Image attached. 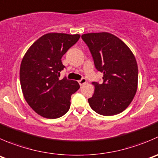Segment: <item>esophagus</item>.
Masks as SVG:
<instances>
[{"label":"esophagus","instance_id":"obj_1","mask_svg":"<svg viewBox=\"0 0 158 158\" xmlns=\"http://www.w3.org/2000/svg\"><path fill=\"white\" fill-rule=\"evenodd\" d=\"M79 85H84L85 83H86V79H85V78H82L80 80H79Z\"/></svg>","mask_w":158,"mask_h":158}]
</instances>
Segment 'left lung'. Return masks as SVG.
Here are the masks:
<instances>
[{"mask_svg":"<svg viewBox=\"0 0 158 158\" xmlns=\"http://www.w3.org/2000/svg\"><path fill=\"white\" fill-rule=\"evenodd\" d=\"M89 47L95 67L103 73L102 83L93 82L90 107L102 116L123 112L134 99L137 89L138 68L135 57L120 38L107 32L82 35Z\"/></svg>","mask_w":158,"mask_h":158,"instance_id":"obj_1","label":"left lung"}]
</instances>
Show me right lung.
I'll return each mask as SVG.
<instances>
[{
  "label": "right lung",
  "mask_w": 158,
  "mask_h": 158,
  "mask_svg": "<svg viewBox=\"0 0 158 158\" xmlns=\"http://www.w3.org/2000/svg\"><path fill=\"white\" fill-rule=\"evenodd\" d=\"M80 38L79 35L48 33L29 48L21 61L20 82L28 105L48 119L61 117L69 111L72 94L79 89L77 81L59 79L65 65L62 57Z\"/></svg>",
  "instance_id": "obj_1"
}]
</instances>
